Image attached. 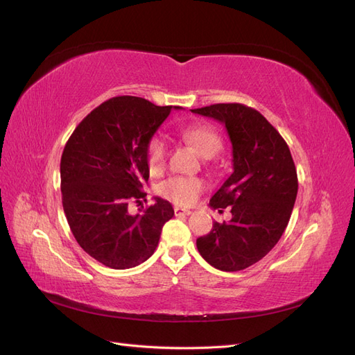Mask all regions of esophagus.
Instances as JSON below:
<instances>
[{
  "mask_svg": "<svg viewBox=\"0 0 355 355\" xmlns=\"http://www.w3.org/2000/svg\"><path fill=\"white\" fill-rule=\"evenodd\" d=\"M175 214L176 216H189L191 214V210L189 209H182V207H178V206H175Z\"/></svg>",
  "mask_w": 355,
  "mask_h": 355,
  "instance_id": "obj_1",
  "label": "esophagus"
}]
</instances>
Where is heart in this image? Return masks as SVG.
I'll use <instances>...</instances> for the list:
<instances>
[{
    "label": "heart",
    "instance_id": "heart-1",
    "mask_svg": "<svg viewBox=\"0 0 355 355\" xmlns=\"http://www.w3.org/2000/svg\"><path fill=\"white\" fill-rule=\"evenodd\" d=\"M180 136L185 142L198 149V153L211 158L216 155L222 148V139L219 133L211 125L207 124H192L180 130ZM167 142L163 136H153L146 145V163L151 171L163 170L167 158ZM206 184L200 178L189 176H171L163 184H159L158 192L164 198L173 201L180 206H189L198 197Z\"/></svg>",
    "mask_w": 355,
    "mask_h": 355
}]
</instances>
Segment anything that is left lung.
<instances>
[{"label": "left lung", "instance_id": "obj_1", "mask_svg": "<svg viewBox=\"0 0 355 355\" xmlns=\"http://www.w3.org/2000/svg\"><path fill=\"white\" fill-rule=\"evenodd\" d=\"M227 128L232 145L231 176L210 200L231 206L230 222H214L197 240L202 259L220 271H241L261 261L282 239L297 196V175L284 139L266 118L241 103L191 110Z\"/></svg>", "mask_w": 355, "mask_h": 355}]
</instances>
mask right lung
<instances>
[{"label":"right lung","mask_w":355,"mask_h":355,"mask_svg":"<svg viewBox=\"0 0 355 355\" xmlns=\"http://www.w3.org/2000/svg\"><path fill=\"white\" fill-rule=\"evenodd\" d=\"M170 111L118 96L85 116L63 149V211L81 249L105 266L128 270L149 259L163 225L173 218L171 204L158 197L148 209L128 213L130 202L146 201V145Z\"/></svg>","instance_id":"add662e5"}]
</instances>
